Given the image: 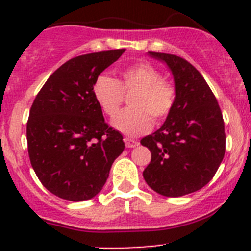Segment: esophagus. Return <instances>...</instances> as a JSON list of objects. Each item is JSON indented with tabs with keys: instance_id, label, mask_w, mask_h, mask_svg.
<instances>
[{
	"instance_id": "obj_1",
	"label": "esophagus",
	"mask_w": 251,
	"mask_h": 251,
	"mask_svg": "<svg viewBox=\"0 0 251 251\" xmlns=\"http://www.w3.org/2000/svg\"><path fill=\"white\" fill-rule=\"evenodd\" d=\"M124 143H126V147L127 148H134L136 146H138V142L132 138H124Z\"/></svg>"
}]
</instances>
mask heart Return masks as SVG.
I'll return each instance as SVG.
<instances>
[{
  "label": "heart",
  "instance_id": "heart-1",
  "mask_svg": "<svg viewBox=\"0 0 251 251\" xmlns=\"http://www.w3.org/2000/svg\"><path fill=\"white\" fill-rule=\"evenodd\" d=\"M121 79L100 74L93 83V97L101 112L114 118L126 92L136 91L130 108L113 121V127L127 136H139L152 128L153 119L162 123L170 117L176 104V89L162 77L159 70L148 63H137L119 72Z\"/></svg>",
  "mask_w": 251,
  "mask_h": 251
}]
</instances>
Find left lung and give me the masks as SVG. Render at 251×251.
<instances>
[{
	"instance_id": "1",
	"label": "left lung",
	"mask_w": 251,
	"mask_h": 251,
	"mask_svg": "<svg viewBox=\"0 0 251 251\" xmlns=\"http://www.w3.org/2000/svg\"><path fill=\"white\" fill-rule=\"evenodd\" d=\"M175 79L176 104L158 130L141 139L152 153L143 171L152 190L167 197L191 194L207 185L225 154V126L214 93L187 60L153 52Z\"/></svg>"
}]
</instances>
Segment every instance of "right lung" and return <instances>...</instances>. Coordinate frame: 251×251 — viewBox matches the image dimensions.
I'll return each mask as SVG.
<instances>
[{
    "label": "right lung",
    "mask_w": 251,
    "mask_h": 251,
    "mask_svg": "<svg viewBox=\"0 0 251 251\" xmlns=\"http://www.w3.org/2000/svg\"><path fill=\"white\" fill-rule=\"evenodd\" d=\"M126 49L73 57L50 75L31 105L26 137L31 166L46 190L69 201L101 191L123 136L105 123L93 83Z\"/></svg>",
    "instance_id": "add662e5"
}]
</instances>
